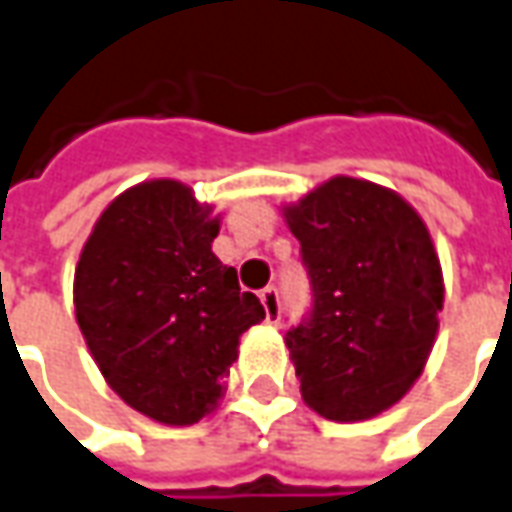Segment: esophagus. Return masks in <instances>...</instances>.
<instances>
[{"mask_svg": "<svg viewBox=\"0 0 512 512\" xmlns=\"http://www.w3.org/2000/svg\"><path fill=\"white\" fill-rule=\"evenodd\" d=\"M260 302H263V308H266V319H269V322H277V319H280V294H277L274 285L260 291Z\"/></svg>", "mask_w": 512, "mask_h": 512, "instance_id": "1", "label": "esophagus"}]
</instances>
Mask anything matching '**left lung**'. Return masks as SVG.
<instances>
[{
	"mask_svg": "<svg viewBox=\"0 0 512 512\" xmlns=\"http://www.w3.org/2000/svg\"><path fill=\"white\" fill-rule=\"evenodd\" d=\"M283 218L300 241L314 308L285 344L302 401L356 423L412 389L440 328L443 269L423 218L381 184L333 176Z\"/></svg>",
	"mask_w": 512,
	"mask_h": 512,
	"instance_id": "1",
	"label": "left lung"
}]
</instances>
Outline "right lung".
I'll return each instance as SVG.
<instances>
[{
    "mask_svg": "<svg viewBox=\"0 0 512 512\" xmlns=\"http://www.w3.org/2000/svg\"><path fill=\"white\" fill-rule=\"evenodd\" d=\"M187 184H134L100 212L75 266V316L100 373L139 415L190 426L215 409L246 330L266 319Z\"/></svg>",
    "mask_w": 512,
    "mask_h": 512,
    "instance_id": "obj_1",
    "label": "right lung"
}]
</instances>
